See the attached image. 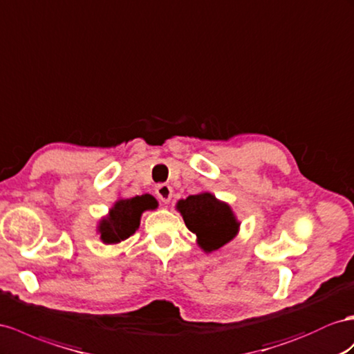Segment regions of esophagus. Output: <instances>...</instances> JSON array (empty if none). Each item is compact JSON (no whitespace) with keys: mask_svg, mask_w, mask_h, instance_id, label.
<instances>
[{"mask_svg":"<svg viewBox=\"0 0 354 354\" xmlns=\"http://www.w3.org/2000/svg\"><path fill=\"white\" fill-rule=\"evenodd\" d=\"M156 193H157L158 198L162 203H169L171 201V194H174V189H171V187L167 185V184H160L156 189Z\"/></svg>","mask_w":354,"mask_h":354,"instance_id":"esophagus-1","label":"esophagus"}]
</instances>
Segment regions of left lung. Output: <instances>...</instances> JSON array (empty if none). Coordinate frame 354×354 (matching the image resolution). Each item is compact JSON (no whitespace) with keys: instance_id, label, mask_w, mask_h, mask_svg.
<instances>
[{"instance_id":"1","label":"left lung","mask_w":354,"mask_h":354,"mask_svg":"<svg viewBox=\"0 0 354 354\" xmlns=\"http://www.w3.org/2000/svg\"><path fill=\"white\" fill-rule=\"evenodd\" d=\"M176 211L183 215L188 230L197 236V245L205 252L224 247L241 227L232 207L207 192L180 198Z\"/></svg>"}]
</instances>
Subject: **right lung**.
I'll use <instances>...</instances> for the list:
<instances>
[{"label":"right lung","mask_w":354,"mask_h":354,"mask_svg":"<svg viewBox=\"0 0 354 354\" xmlns=\"http://www.w3.org/2000/svg\"><path fill=\"white\" fill-rule=\"evenodd\" d=\"M158 202L151 194H142L131 198H118L109 214L98 223L100 239L107 245L129 239L139 229L140 216L145 211L157 209Z\"/></svg>","instance_id":"1"}]
</instances>
